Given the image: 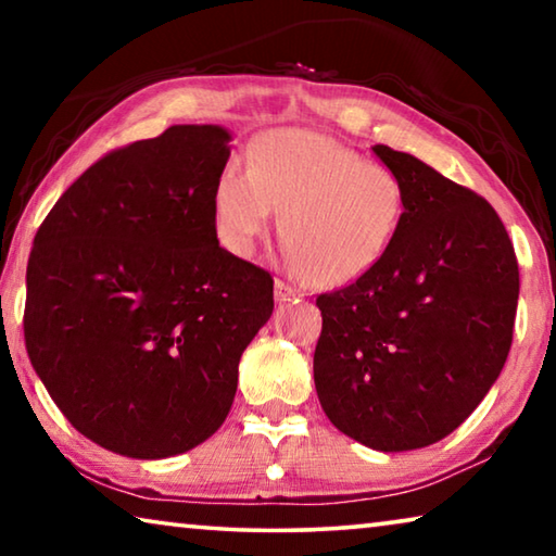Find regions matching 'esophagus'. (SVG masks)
I'll return each instance as SVG.
<instances>
[{
    "mask_svg": "<svg viewBox=\"0 0 556 556\" xmlns=\"http://www.w3.org/2000/svg\"><path fill=\"white\" fill-rule=\"evenodd\" d=\"M299 296H304L301 294V289H296L294 285H289V281H285V279H275V299L279 301H291V299H299Z\"/></svg>",
    "mask_w": 556,
    "mask_h": 556,
    "instance_id": "esophagus-1",
    "label": "esophagus"
}]
</instances>
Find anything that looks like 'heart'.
I'll return each instance as SVG.
<instances>
[{
  "label": "heart",
  "mask_w": 556,
  "mask_h": 556,
  "mask_svg": "<svg viewBox=\"0 0 556 556\" xmlns=\"http://www.w3.org/2000/svg\"><path fill=\"white\" fill-rule=\"evenodd\" d=\"M279 208V240L318 287L368 275L388 255L407 218V188L390 166L314 129H271L228 164L213 186L220 242L248 257Z\"/></svg>",
  "instance_id": "1"
}]
</instances>
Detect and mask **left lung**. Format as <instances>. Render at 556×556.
Returning a JSON list of instances; mask_svg holds the SVG:
<instances>
[{"label":"left lung","instance_id":"8db88e82","mask_svg":"<svg viewBox=\"0 0 556 556\" xmlns=\"http://www.w3.org/2000/svg\"><path fill=\"white\" fill-rule=\"evenodd\" d=\"M407 188V218L375 269L321 294L314 382L361 444L412 451L448 437L493 388L520 294L493 205L417 156L375 144Z\"/></svg>","mask_w":556,"mask_h":556}]
</instances>
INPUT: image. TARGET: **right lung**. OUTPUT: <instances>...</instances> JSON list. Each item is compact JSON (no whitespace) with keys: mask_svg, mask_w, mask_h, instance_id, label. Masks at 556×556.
Returning a JSON list of instances; mask_svg holds the SVG:
<instances>
[{"mask_svg":"<svg viewBox=\"0 0 556 556\" xmlns=\"http://www.w3.org/2000/svg\"><path fill=\"white\" fill-rule=\"evenodd\" d=\"M230 131L174 125L92 164L34 238L24 341L63 417L102 448L166 458L230 412L275 281L223 250L213 186Z\"/></svg>","mask_w":556,"mask_h":556,"instance_id":"right-lung-1","label":"right lung"}]
</instances>
